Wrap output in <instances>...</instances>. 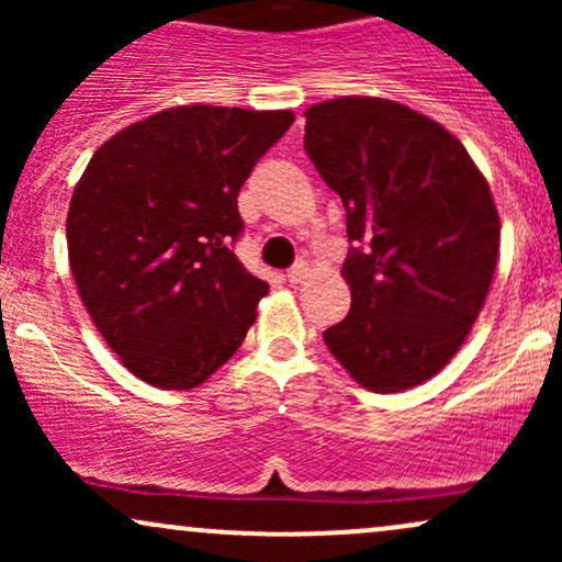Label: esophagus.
I'll return each instance as SVG.
<instances>
[{"label":"esophagus","mask_w":562,"mask_h":562,"mask_svg":"<svg viewBox=\"0 0 562 562\" xmlns=\"http://www.w3.org/2000/svg\"><path fill=\"white\" fill-rule=\"evenodd\" d=\"M306 274H308V267L303 261H299V263H295V267L288 269L285 277H288V282H293V285H295V282H301Z\"/></svg>","instance_id":"obj_1"}]
</instances>
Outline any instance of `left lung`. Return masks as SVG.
<instances>
[{"label":"left lung","instance_id":"obj_1","mask_svg":"<svg viewBox=\"0 0 562 562\" xmlns=\"http://www.w3.org/2000/svg\"><path fill=\"white\" fill-rule=\"evenodd\" d=\"M303 150L344 200L351 312L322 333L364 389H415L449 364L499 256L492 190L462 142L383 97L306 111Z\"/></svg>","mask_w":562,"mask_h":562}]
</instances>
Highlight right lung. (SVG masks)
<instances>
[{
	"mask_svg": "<svg viewBox=\"0 0 562 562\" xmlns=\"http://www.w3.org/2000/svg\"><path fill=\"white\" fill-rule=\"evenodd\" d=\"M290 111L179 105L94 153L70 198L76 288L128 372L166 391L209 380L240 348L269 285L232 245L237 195Z\"/></svg>",
	"mask_w": 562,
	"mask_h": 562,
	"instance_id": "obj_1",
	"label": "right lung"
}]
</instances>
